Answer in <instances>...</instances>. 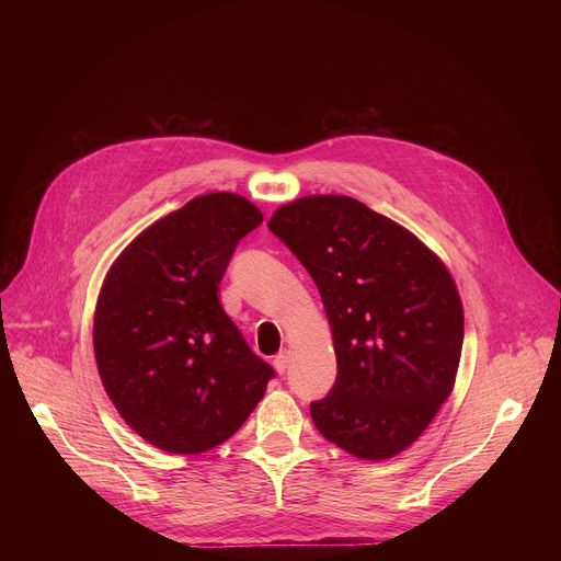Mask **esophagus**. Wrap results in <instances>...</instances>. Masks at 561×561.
<instances>
[{
  "label": "esophagus",
  "instance_id": "esophagus-1",
  "mask_svg": "<svg viewBox=\"0 0 561 561\" xmlns=\"http://www.w3.org/2000/svg\"><path fill=\"white\" fill-rule=\"evenodd\" d=\"M288 362H290V353H288V351H279V353L275 355V359H273V366H275V370H277L279 375H284L286 368H288Z\"/></svg>",
  "mask_w": 561,
  "mask_h": 561
}]
</instances>
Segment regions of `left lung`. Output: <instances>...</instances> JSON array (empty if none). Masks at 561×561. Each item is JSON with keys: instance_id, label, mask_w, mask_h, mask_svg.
Returning a JSON list of instances; mask_svg holds the SVG:
<instances>
[{"instance_id": "obj_1", "label": "left lung", "mask_w": 561, "mask_h": 561, "mask_svg": "<svg viewBox=\"0 0 561 561\" xmlns=\"http://www.w3.org/2000/svg\"><path fill=\"white\" fill-rule=\"evenodd\" d=\"M268 228L322 295L337 357L310 417L342 450L381 461L433 422L457 377L463 308L444 262L409 228L346 195L279 206Z\"/></svg>"}]
</instances>
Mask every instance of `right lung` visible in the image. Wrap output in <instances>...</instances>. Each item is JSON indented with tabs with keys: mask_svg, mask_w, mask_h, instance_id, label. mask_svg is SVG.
I'll use <instances>...</instances> for the list:
<instances>
[{
	"mask_svg": "<svg viewBox=\"0 0 561 561\" xmlns=\"http://www.w3.org/2000/svg\"><path fill=\"white\" fill-rule=\"evenodd\" d=\"M262 210L208 193L141 230L102 284L93 348L122 420L175 455L232 437L266 392L273 368L224 312L217 286Z\"/></svg>",
	"mask_w": 561,
	"mask_h": 561,
	"instance_id": "right-lung-1",
	"label": "right lung"
}]
</instances>
